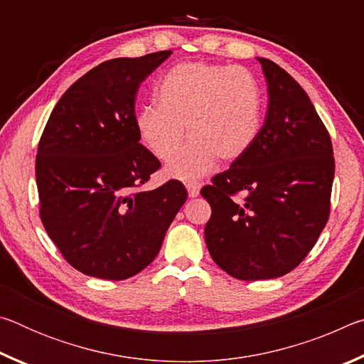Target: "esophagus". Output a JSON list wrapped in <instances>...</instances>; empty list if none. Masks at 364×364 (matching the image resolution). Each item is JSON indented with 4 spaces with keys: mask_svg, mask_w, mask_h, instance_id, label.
<instances>
[{
    "mask_svg": "<svg viewBox=\"0 0 364 364\" xmlns=\"http://www.w3.org/2000/svg\"><path fill=\"white\" fill-rule=\"evenodd\" d=\"M186 189L189 193V197H197L200 193V184L199 183H188Z\"/></svg>",
    "mask_w": 364,
    "mask_h": 364,
    "instance_id": "1",
    "label": "esophagus"
}]
</instances>
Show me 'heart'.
Wrapping results in <instances>:
<instances>
[{
    "mask_svg": "<svg viewBox=\"0 0 364 364\" xmlns=\"http://www.w3.org/2000/svg\"><path fill=\"white\" fill-rule=\"evenodd\" d=\"M156 97L157 104L138 109L134 125L147 149L164 162L180 151L186 127L189 144L167 167L176 180L204 176L217 159H241L260 130V88L242 67L178 64L160 78Z\"/></svg>",
    "mask_w": 364,
    "mask_h": 364,
    "instance_id": "b5f03b06",
    "label": "heart"
}]
</instances>
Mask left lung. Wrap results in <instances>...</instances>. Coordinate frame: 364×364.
I'll use <instances>...</instances> for the list:
<instances>
[{"instance_id": "obj_1", "label": "left lung", "mask_w": 364, "mask_h": 364, "mask_svg": "<svg viewBox=\"0 0 364 364\" xmlns=\"http://www.w3.org/2000/svg\"><path fill=\"white\" fill-rule=\"evenodd\" d=\"M268 110L254 144L200 194L212 207L205 242L213 262L242 281L287 274L308 255L331 210L334 152L304 88L257 58Z\"/></svg>"}]
</instances>
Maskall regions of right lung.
<instances>
[{"mask_svg":"<svg viewBox=\"0 0 364 364\" xmlns=\"http://www.w3.org/2000/svg\"><path fill=\"white\" fill-rule=\"evenodd\" d=\"M171 51L119 58L78 78L53 109L35 175L40 217L73 268L100 279L138 274L157 257L188 199L180 181L136 191L160 162L139 144V85Z\"/></svg>","mask_w":364,"mask_h":364,"instance_id":"obj_1","label":"right lung"}]
</instances>
